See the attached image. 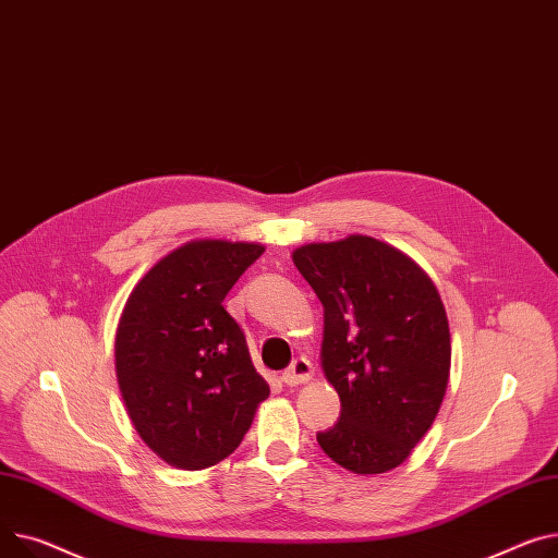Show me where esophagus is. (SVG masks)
<instances>
[{
  "mask_svg": "<svg viewBox=\"0 0 558 558\" xmlns=\"http://www.w3.org/2000/svg\"><path fill=\"white\" fill-rule=\"evenodd\" d=\"M312 375H314L312 363H310L305 356H301V359H295V361L284 369V373H282V384H284V386L307 384V381L312 379Z\"/></svg>",
  "mask_w": 558,
  "mask_h": 558,
  "instance_id": "34e87169",
  "label": "esophagus"
}]
</instances>
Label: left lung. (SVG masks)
Wrapping results in <instances>:
<instances>
[{
    "mask_svg": "<svg viewBox=\"0 0 558 558\" xmlns=\"http://www.w3.org/2000/svg\"><path fill=\"white\" fill-rule=\"evenodd\" d=\"M323 305L320 363L341 417L318 433L339 466H399L433 426L449 386L451 333L437 287L399 248L348 235L291 253Z\"/></svg>",
    "mask_w": 558,
    "mask_h": 558,
    "instance_id": "left-lung-1",
    "label": "left lung"
}]
</instances>
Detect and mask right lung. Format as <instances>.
<instances>
[{"label":"right lung","instance_id":"obj_1","mask_svg":"<svg viewBox=\"0 0 558 558\" xmlns=\"http://www.w3.org/2000/svg\"><path fill=\"white\" fill-rule=\"evenodd\" d=\"M263 244L193 240L147 271L117 327V379L128 415L163 462L183 471L229 458L269 397L244 331L225 310Z\"/></svg>","mask_w":558,"mask_h":558}]
</instances>
